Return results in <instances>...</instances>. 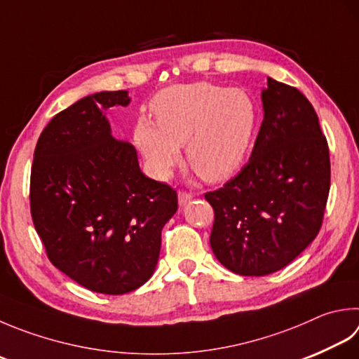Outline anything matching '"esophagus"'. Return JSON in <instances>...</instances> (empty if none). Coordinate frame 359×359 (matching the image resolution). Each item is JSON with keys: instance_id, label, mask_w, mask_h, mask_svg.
Returning a JSON list of instances; mask_svg holds the SVG:
<instances>
[{"instance_id": "1", "label": "esophagus", "mask_w": 359, "mask_h": 359, "mask_svg": "<svg viewBox=\"0 0 359 359\" xmlns=\"http://www.w3.org/2000/svg\"><path fill=\"white\" fill-rule=\"evenodd\" d=\"M192 200V194H187V192H180L178 194V203H180V206H184V205H187L189 201Z\"/></svg>"}]
</instances>
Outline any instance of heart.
Listing matches in <instances>:
<instances>
[{
	"label": "heart",
	"mask_w": 359,
	"mask_h": 359,
	"mask_svg": "<svg viewBox=\"0 0 359 359\" xmlns=\"http://www.w3.org/2000/svg\"><path fill=\"white\" fill-rule=\"evenodd\" d=\"M154 121L140 117L134 142L154 178L165 180L181 159L206 181H223L239 170L252 148L258 107L242 89L209 83L167 87L151 103Z\"/></svg>",
	"instance_id": "1"
}]
</instances>
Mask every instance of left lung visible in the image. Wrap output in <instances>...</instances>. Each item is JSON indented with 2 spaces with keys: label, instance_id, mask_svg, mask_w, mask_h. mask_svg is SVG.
<instances>
[{
  "label": "left lung",
  "instance_id": "1",
  "mask_svg": "<svg viewBox=\"0 0 359 359\" xmlns=\"http://www.w3.org/2000/svg\"><path fill=\"white\" fill-rule=\"evenodd\" d=\"M264 120L248 164L205 198L211 248L222 266L264 276L292 262L319 233L330 192V153L313 104L267 78Z\"/></svg>",
  "mask_w": 359,
  "mask_h": 359
}]
</instances>
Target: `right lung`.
<instances>
[{
  "label": "right lung",
  "instance_id": "right-lung-1",
  "mask_svg": "<svg viewBox=\"0 0 359 359\" xmlns=\"http://www.w3.org/2000/svg\"><path fill=\"white\" fill-rule=\"evenodd\" d=\"M128 90L97 92L54 116L31 168V215L54 267L93 292L121 295L150 280L177 192L142 173L136 148L112 136L106 111Z\"/></svg>",
  "mask_w": 359,
  "mask_h": 359
}]
</instances>
